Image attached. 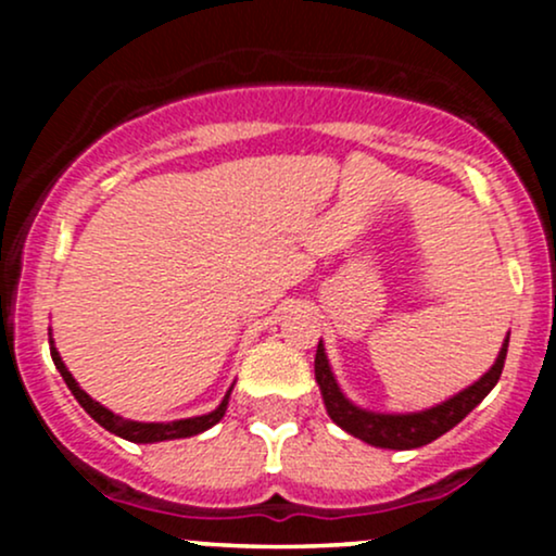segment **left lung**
Wrapping results in <instances>:
<instances>
[{
	"label": "left lung",
	"mask_w": 556,
	"mask_h": 556,
	"mask_svg": "<svg viewBox=\"0 0 556 556\" xmlns=\"http://www.w3.org/2000/svg\"><path fill=\"white\" fill-rule=\"evenodd\" d=\"M507 344H509V337L504 340L500 358H496L494 366H491V371L483 374L473 387L463 389L460 394H455L452 400L442 402V405L431 407V410L405 413V416H384V413H371V410H361V407H355L353 402L340 392V387H337L334 374H331L321 342H318L314 368H316V381L318 387H321L324 405H327L329 418L334 420L340 429L353 433L355 439H363L366 444L384 446V450H416V446L433 442V439H439L442 433L450 431L452 426L460 424L478 402L494 389V384L502 376L504 358H507Z\"/></svg>",
	"instance_id": "1"
}]
</instances>
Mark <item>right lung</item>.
<instances>
[{
	"label": "right lung",
	"instance_id": "add662e5",
	"mask_svg": "<svg viewBox=\"0 0 556 556\" xmlns=\"http://www.w3.org/2000/svg\"><path fill=\"white\" fill-rule=\"evenodd\" d=\"M52 361L56 366V371L62 374V379H65V384L70 387V392L75 394V400L80 402L83 410L91 416L96 424L104 426L106 431L117 433V437L127 439V442H136V444H151V442H167V439H185V437H195V433L212 429L214 424H219L222 416H225L227 410V402H229V392L225 394V400H222V405L216 407V410L208 413V416H198V418H185V420H172V424H138V420H125L119 416H114L112 410H106L104 405H99V402L88 397L86 392L78 387V381L73 379V374L67 371V366L62 363L60 353H56V348L52 344Z\"/></svg>",
	"mask_w": 556,
	"mask_h": 556
}]
</instances>
